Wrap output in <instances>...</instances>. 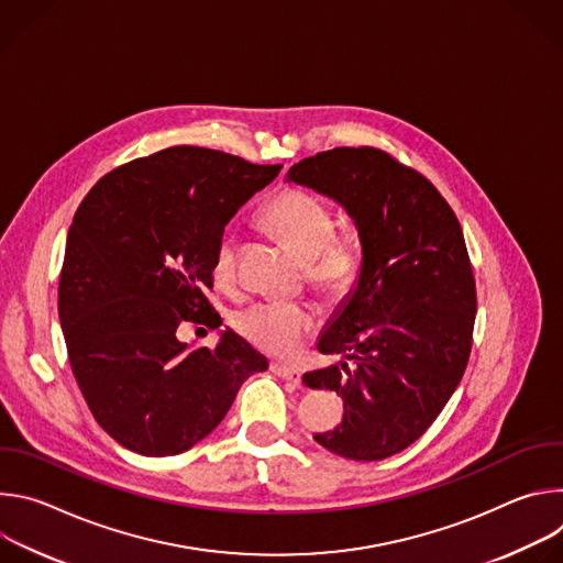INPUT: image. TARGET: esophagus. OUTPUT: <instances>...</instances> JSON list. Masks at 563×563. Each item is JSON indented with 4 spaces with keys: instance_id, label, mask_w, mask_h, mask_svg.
Here are the masks:
<instances>
[{
    "instance_id": "1",
    "label": "esophagus",
    "mask_w": 563,
    "mask_h": 563,
    "mask_svg": "<svg viewBox=\"0 0 563 563\" xmlns=\"http://www.w3.org/2000/svg\"><path fill=\"white\" fill-rule=\"evenodd\" d=\"M269 369H272L276 376H280V378H285V380H289V383H294V385L300 383V372H298L296 367H289V365H285V363H272Z\"/></svg>"
}]
</instances>
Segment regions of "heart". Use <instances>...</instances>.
I'll return each instance as SVG.
<instances>
[{
	"label": "heart",
	"mask_w": 563,
	"mask_h": 563,
	"mask_svg": "<svg viewBox=\"0 0 563 563\" xmlns=\"http://www.w3.org/2000/svg\"><path fill=\"white\" fill-rule=\"evenodd\" d=\"M263 222L305 261L307 280L325 296L350 294L361 272V256L352 238L334 233V216L318 198L285 189L263 209ZM211 274L220 287H231L238 274V243L224 231L213 252ZM318 313L309 302L263 300L240 309L233 328L254 347L272 356H291L316 330Z\"/></svg>",
	"instance_id": "1"
}]
</instances>
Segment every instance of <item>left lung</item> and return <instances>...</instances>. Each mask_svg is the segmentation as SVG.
Instances as JSON below:
<instances>
[{
	"mask_svg": "<svg viewBox=\"0 0 563 563\" xmlns=\"http://www.w3.org/2000/svg\"><path fill=\"white\" fill-rule=\"evenodd\" d=\"M287 183L336 200L363 250L356 287L316 345L343 358L302 376L345 408L313 439L345 459H387L434 423L470 358L476 289L461 224L428 178L372 146L305 157Z\"/></svg>",
	"mask_w": 563,
	"mask_h": 563,
	"instance_id": "8db88e82",
	"label": "left lung"
}]
</instances>
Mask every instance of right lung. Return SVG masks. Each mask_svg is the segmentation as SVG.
<instances>
[{
	"label": "right lung",
	"instance_id": "1",
	"mask_svg": "<svg viewBox=\"0 0 563 563\" xmlns=\"http://www.w3.org/2000/svg\"><path fill=\"white\" fill-rule=\"evenodd\" d=\"M280 165L202 146H172L107 174L79 205L59 274V323L89 410L120 445L180 454L267 369L233 330L216 350L178 341L183 323L218 330L207 300L227 222Z\"/></svg>",
	"mask_w": 563,
	"mask_h": 563
}]
</instances>
